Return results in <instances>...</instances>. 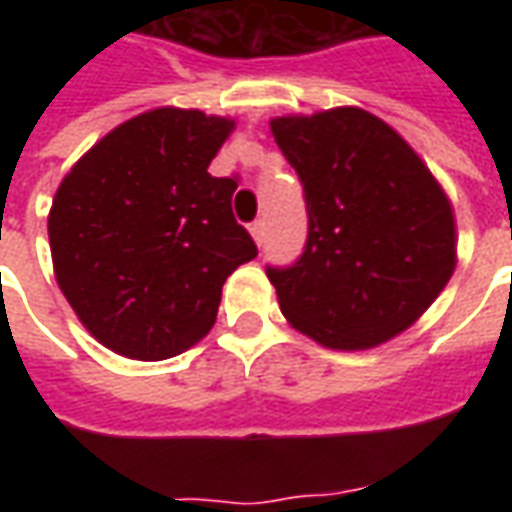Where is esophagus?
<instances>
[{
    "label": "esophagus",
    "mask_w": 512,
    "mask_h": 512,
    "mask_svg": "<svg viewBox=\"0 0 512 512\" xmlns=\"http://www.w3.org/2000/svg\"><path fill=\"white\" fill-rule=\"evenodd\" d=\"M249 233H252L257 246H263V238H266V224H263V219H257V222L249 224Z\"/></svg>",
    "instance_id": "obj_1"
}]
</instances>
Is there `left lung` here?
I'll return each mask as SVG.
<instances>
[{
    "mask_svg": "<svg viewBox=\"0 0 512 512\" xmlns=\"http://www.w3.org/2000/svg\"><path fill=\"white\" fill-rule=\"evenodd\" d=\"M310 216L301 257L268 268L293 329L334 351L392 340L458 263L450 197L395 128L359 106L271 120Z\"/></svg>",
    "mask_w": 512,
    "mask_h": 512,
    "instance_id": "obj_1",
    "label": "left lung"
}]
</instances>
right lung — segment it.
Segmentation results:
<instances>
[{"mask_svg":"<svg viewBox=\"0 0 512 512\" xmlns=\"http://www.w3.org/2000/svg\"><path fill=\"white\" fill-rule=\"evenodd\" d=\"M233 117L158 106L112 128L62 178L49 211L54 277L95 340L161 362L211 332L222 285L257 257L233 178L208 167Z\"/></svg>","mask_w":512,"mask_h":512,"instance_id":"add662e5","label":"right lung"}]
</instances>
